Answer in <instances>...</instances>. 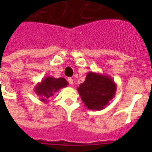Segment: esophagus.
Returning <instances> with one entry per match:
<instances>
[{"mask_svg": "<svg viewBox=\"0 0 152 152\" xmlns=\"http://www.w3.org/2000/svg\"><path fill=\"white\" fill-rule=\"evenodd\" d=\"M67 80H68V82H69V84L72 86V85H73V80L72 79V78H68L67 79Z\"/></svg>", "mask_w": 152, "mask_h": 152, "instance_id": "esophagus-1", "label": "esophagus"}]
</instances>
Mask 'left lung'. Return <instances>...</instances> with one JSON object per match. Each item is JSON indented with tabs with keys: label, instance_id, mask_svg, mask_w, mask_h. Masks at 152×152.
<instances>
[{
	"label": "left lung",
	"instance_id": "obj_1",
	"mask_svg": "<svg viewBox=\"0 0 152 152\" xmlns=\"http://www.w3.org/2000/svg\"><path fill=\"white\" fill-rule=\"evenodd\" d=\"M77 90L87 108L100 111L114 98L116 84L110 76L89 72Z\"/></svg>",
	"mask_w": 152,
	"mask_h": 152
}]
</instances>
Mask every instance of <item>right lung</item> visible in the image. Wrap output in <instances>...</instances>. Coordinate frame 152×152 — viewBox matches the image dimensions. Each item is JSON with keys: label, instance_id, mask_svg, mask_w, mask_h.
I'll list each match as a JSON object with an SVG mask.
<instances>
[{"label": "right lung", "instance_id": "right-lung-1", "mask_svg": "<svg viewBox=\"0 0 152 152\" xmlns=\"http://www.w3.org/2000/svg\"><path fill=\"white\" fill-rule=\"evenodd\" d=\"M68 85L65 78H54L52 76L45 77L40 83L35 86V93L40 97V100L43 102H48V99L57 93L60 89L65 88Z\"/></svg>", "mask_w": 152, "mask_h": 152}]
</instances>
